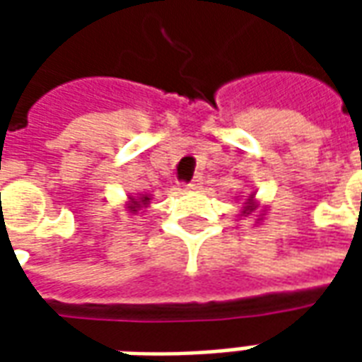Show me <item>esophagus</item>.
<instances>
[{
  "mask_svg": "<svg viewBox=\"0 0 362 362\" xmlns=\"http://www.w3.org/2000/svg\"><path fill=\"white\" fill-rule=\"evenodd\" d=\"M202 184H204L202 176H196V178H194V180L189 182L188 186H186V189H189V192H196V189L202 188Z\"/></svg>",
  "mask_w": 362,
  "mask_h": 362,
  "instance_id": "34e87169",
  "label": "esophagus"
}]
</instances>
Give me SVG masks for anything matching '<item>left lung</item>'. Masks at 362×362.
<instances>
[{
	"label": "left lung",
	"instance_id": "8db88e82",
	"mask_svg": "<svg viewBox=\"0 0 362 362\" xmlns=\"http://www.w3.org/2000/svg\"><path fill=\"white\" fill-rule=\"evenodd\" d=\"M267 211H269V207L266 204H262V199L256 196V192H250L243 202V205H240L238 217H248V219H254L256 225H262L264 219H266Z\"/></svg>",
	"mask_w": 362,
	"mask_h": 362
}]
</instances>
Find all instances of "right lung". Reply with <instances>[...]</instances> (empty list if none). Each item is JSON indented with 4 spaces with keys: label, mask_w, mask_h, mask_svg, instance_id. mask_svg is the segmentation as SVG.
Listing matches in <instances>:
<instances>
[{
    "label": "right lung",
    "mask_w": 362,
    "mask_h": 362,
    "mask_svg": "<svg viewBox=\"0 0 362 362\" xmlns=\"http://www.w3.org/2000/svg\"><path fill=\"white\" fill-rule=\"evenodd\" d=\"M151 199L153 197L149 194H135V196H127L124 202V207L129 215L134 217H141L147 207H151Z\"/></svg>",
    "instance_id": "obj_1"
}]
</instances>
